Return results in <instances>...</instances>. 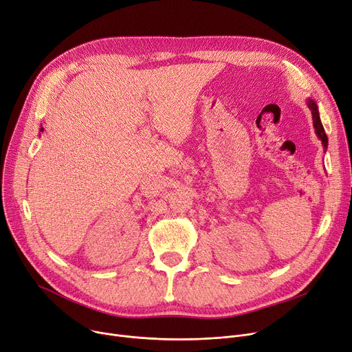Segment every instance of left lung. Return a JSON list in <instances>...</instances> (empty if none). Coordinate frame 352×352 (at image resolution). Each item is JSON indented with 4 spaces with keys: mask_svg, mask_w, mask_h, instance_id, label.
Returning a JSON list of instances; mask_svg holds the SVG:
<instances>
[{
    "mask_svg": "<svg viewBox=\"0 0 352 352\" xmlns=\"http://www.w3.org/2000/svg\"><path fill=\"white\" fill-rule=\"evenodd\" d=\"M307 105H308V108L311 109V113H312V122H314V128H316V133H317L318 138L321 140L324 148H327L328 146V138H327V134L324 131V126H322V122H321V118H320L318 107H317L316 101L311 100V98L307 101Z\"/></svg>",
    "mask_w": 352,
    "mask_h": 352,
    "instance_id": "8db88e82",
    "label": "left lung"
}]
</instances>
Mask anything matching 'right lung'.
Wrapping results in <instances>:
<instances>
[{"label": "right lung", "mask_w": 352, "mask_h": 352, "mask_svg": "<svg viewBox=\"0 0 352 352\" xmlns=\"http://www.w3.org/2000/svg\"><path fill=\"white\" fill-rule=\"evenodd\" d=\"M43 131H44V128H41V133H43Z\"/></svg>", "instance_id": "add662e5"}]
</instances>
